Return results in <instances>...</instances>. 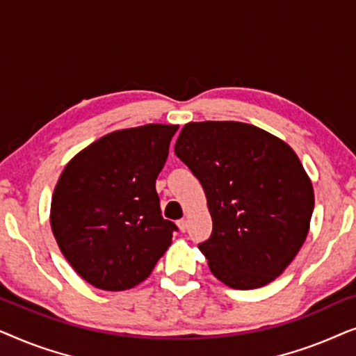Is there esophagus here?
I'll use <instances>...</instances> for the list:
<instances>
[{
    "label": "esophagus",
    "instance_id": "obj_1",
    "mask_svg": "<svg viewBox=\"0 0 356 356\" xmlns=\"http://www.w3.org/2000/svg\"><path fill=\"white\" fill-rule=\"evenodd\" d=\"M177 225H178V228H179V230H181L183 233L188 230V222L184 220V218H181V220H178V222H177Z\"/></svg>",
    "mask_w": 356,
    "mask_h": 356
}]
</instances>
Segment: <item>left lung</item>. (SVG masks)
I'll list each match as a JSON object with an SVG mask.
<instances>
[{
  "label": "left lung",
  "mask_w": 356,
  "mask_h": 356,
  "mask_svg": "<svg viewBox=\"0 0 356 356\" xmlns=\"http://www.w3.org/2000/svg\"><path fill=\"white\" fill-rule=\"evenodd\" d=\"M175 154L201 181L212 235L209 269L236 290L270 284L308 236L314 191L293 149L240 121L184 124Z\"/></svg>",
  "instance_id": "obj_1"
}]
</instances>
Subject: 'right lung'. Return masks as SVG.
Masks as SVG:
<instances>
[{
	"label": "right lung",
	"mask_w": 356,
	"mask_h": 356,
	"mask_svg": "<svg viewBox=\"0 0 356 356\" xmlns=\"http://www.w3.org/2000/svg\"><path fill=\"white\" fill-rule=\"evenodd\" d=\"M177 131V124L113 131L63 170L51 232L72 269L95 289H133L172 245L178 227L162 217L155 179Z\"/></svg>",
	"instance_id": "1"
}]
</instances>
